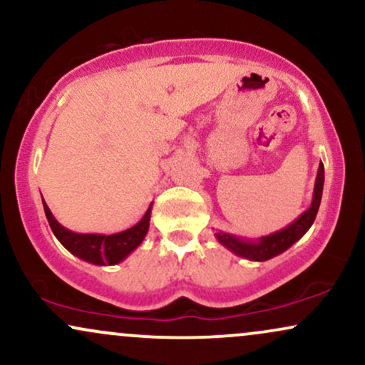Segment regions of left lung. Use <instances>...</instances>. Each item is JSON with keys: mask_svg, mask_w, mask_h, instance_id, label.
Masks as SVG:
<instances>
[{"mask_svg": "<svg viewBox=\"0 0 365 365\" xmlns=\"http://www.w3.org/2000/svg\"><path fill=\"white\" fill-rule=\"evenodd\" d=\"M323 183H324V166L319 163L318 175H316L314 182V192H313V200L308 210L301 214L296 221H292L291 225H287L282 230L272 232V235L262 236L257 240H245L238 238V236L230 235V232L217 231L216 238L222 247H226L230 252H232L238 257L247 258V260L253 262H265L270 258L277 257V255L284 253L285 250L291 248L296 241H299L302 236L306 235V231L313 226L316 214H318L319 204H322V195H323Z\"/></svg>", "mask_w": 365, "mask_h": 365, "instance_id": "obj_1", "label": "left lung"}]
</instances>
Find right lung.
I'll list each match as a JSON object with an SVG mask.
<instances>
[{"mask_svg":"<svg viewBox=\"0 0 365 365\" xmlns=\"http://www.w3.org/2000/svg\"><path fill=\"white\" fill-rule=\"evenodd\" d=\"M42 204L51 230L56 238L61 241V245L69 253H73L74 257L81 258L88 263H93V265H117V263L125 260L146 238L153 207V204L149 205L146 214L138 225L125 231L115 232V235H93V232L81 235V232L69 231L63 225H59L43 199Z\"/></svg>","mask_w":365,"mask_h":365,"instance_id":"1","label":"right lung"}]
</instances>
